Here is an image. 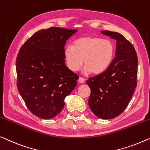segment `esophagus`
<instances>
[{"mask_svg": "<svg viewBox=\"0 0 150 150\" xmlns=\"http://www.w3.org/2000/svg\"><path fill=\"white\" fill-rule=\"evenodd\" d=\"M78 81H79L80 83H83L84 82H85V79L83 77H79V79H78Z\"/></svg>", "mask_w": 150, "mask_h": 150, "instance_id": "esophagus-1", "label": "esophagus"}]
</instances>
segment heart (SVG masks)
Here are the masks:
<instances>
[{
  "label": "heart",
  "instance_id": "b5f03b06",
  "mask_svg": "<svg viewBox=\"0 0 150 150\" xmlns=\"http://www.w3.org/2000/svg\"><path fill=\"white\" fill-rule=\"evenodd\" d=\"M115 53V46L110 40L86 36L75 40L72 46L64 47V58L71 71H77L83 62V73L100 75L112 64Z\"/></svg>",
  "mask_w": 150,
  "mask_h": 150
}]
</instances>
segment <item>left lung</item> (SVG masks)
Instances as JSON below:
<instances>
[{"mask_svg":"<svg viewBox=\"0 0 150 150\" xmlns=\"http://www.w3.org/2000/svg\"><path fill=\"white\" fill-rule=\"evenodd\" d=\"M100 32L116 40L115 57L105 72L86 81L91 90L88 105L96 116L113 119L126 108L135 90L138 58L133 45L121 34Z\"/></svg>","mask_w":150,"mask_h":150,"instance_id":"obj_1","label":"left lung"}]
</instances>
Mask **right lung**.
<instances>
[{"label":"right lung","mask_w":150,"mask_h":150,"mask_svg":"<svg viewBox=\"0 0 150 150\" xmlns=\"http://www.w3.org/2000/svg\"><path fill=\"white\" fill-rule=\"evenodd\" d=\"M77 30L52 27L35 33L17 56V86L30 112L49 120L62 111L79 77L65 64L64 47Z\"/></svg>","instance_id":"right-lung-1"}]
</instances>
